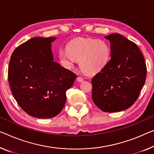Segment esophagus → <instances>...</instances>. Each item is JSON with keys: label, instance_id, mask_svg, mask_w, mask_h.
Masks as SVG:
<instances>
[{"label": "esophagus", "instance_id": "esophagus-1", "mask_svg": "<svg viewBox=\"0 0 154 154\" xmlns=\"http://www.w3.org/2000/svg\"><path fill=\"white\" fill-rule=\"evenodd\" d=\"M77 81L79 82H82V81H83V78H82V77H80V76H79V77L77 78Z\"/></svg>", "mask_w": 154, "mask_h": 154}]
</instances>
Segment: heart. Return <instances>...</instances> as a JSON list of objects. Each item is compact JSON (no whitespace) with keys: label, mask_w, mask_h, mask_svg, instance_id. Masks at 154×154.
Masks as SVG:
<instances>
[{"label":"heart","mask_w":154,"mask_h":154,"mask_svg":"<svg viewBox=\"0 0 154 154\" xmlns=\"http://www.w3.org/2000/svg\"><path fill=\"white\" fill-rule=\"evenodd\" d=\"M58 56L64 67L72 68L77 60H80L82 72L94 74L108 63L110 48L107 42L102 40L80 38L70 42L67 49H60Z\"/></svg>","instance_id":"b5f03b06"}]
</instances>
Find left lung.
<instances>
[{
  "label": "left lung",
  "instance_id": "left-lung-1",
  "mask_svg": "<svg viewBox=\"0 0 154 154\" xmlns=\"http://www.w3.org/2000/svg\"><path fill=\"white\" fill-rule=\"evenodd\" d=\"M109 41L111 59L91 80L92 100L105 112H119L133 105L145 85L146 67L134 42L119 34L105 36Z\"/></svg>",
  "mask_w": 154,
  "mask_h": 154
}]
</instances>
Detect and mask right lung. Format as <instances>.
<instances>
[{"label": "right lung", "mask_w": 154, "mask_h": 154, "mask_svg": "<svg viewBox=\"0 0 154 154\" xmlns=\"http://www.w3.org/2000/svg\"><path fill=\"white\" fill-rule=\"evenodd\" d=\"M57 38L36 37L21 44L11 54L8 80L20 107L33 117L57 116L65 105L66 91L77 75L54 61L51 42Z\"/></svg>", "instance_id": "add662e5"}]
</instances>
